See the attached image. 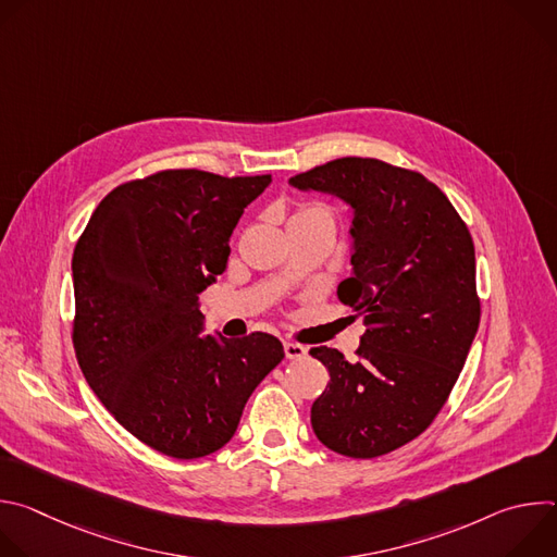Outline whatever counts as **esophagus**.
I'll return each instance as SVG.
<instances>
[{
    "label": "esophagus",
    "instance_id": "obj_1",
    "mask_svg": "<svg viewBox=\"0 0 557 557\" xmlns=\"http://www.w3.org/2000/svg\"><path fill=\"white\" fill-rule=\"evenodd\" d=\"M284 352H286L288 359H304L308 355V348L301 346V344H295V342H286Z\"/></svg>",
    "mask_w": 557,
    "mask_h": 557
}]
</instances>
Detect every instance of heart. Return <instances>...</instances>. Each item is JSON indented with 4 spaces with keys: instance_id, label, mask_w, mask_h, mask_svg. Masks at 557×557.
<instances>
[{
    "instance_id": "heart-1",
    "label": "heart",
    "mask_w": 557,
    "mask_h": 557,
    "mask_svg": "<svg viewBox=\"0 0 557 557\" xmlns=\"http://www.w3.org/2000/svg\"><path fill=\"white\" fill-rule=\"evenodd\" d=\"M314 215H329V218H333V213H331V209H329V207H324V205H317V202H304V205H299V207H297V211H295V215H293L290 220H299V218H314Z\"/></svg>"
}]
</instances>
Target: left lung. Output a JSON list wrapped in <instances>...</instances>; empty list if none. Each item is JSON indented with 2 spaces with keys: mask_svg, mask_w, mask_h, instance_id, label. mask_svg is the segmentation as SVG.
<instances>
[{
  "mask_svg": "<svg viewBox=\"0 0 557 557\" xmlns=\"http://www.w3.org/2000/svg\"><path fill=\"white\" fill-rule=\"evenodd\" d=\"M288 183L350 205L352 275L337 295L368 326L355 361L310 348L331 372L312 432L337 454L383 456L430 428L479 331L471 235L434 183L376 158H337Z\"/></svg>",
  "mask_w": 557,
  "mask_h": 557,
  "instance_id": "obj_1",
  "label": "left lung"
}]
</instances>
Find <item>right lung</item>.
Here are the masks:
<instances>
[{
	"label": "right lung",
	"mask_w": 557,
	"mask_h": 557,
	"mask_svg": "<svg viewBox=\"0 0 557 557\" xmlns=\"http://www.w3.org/2000/svg\"><path fill=\"white\" fill-rule=\"evenodd\" d=\"M271 176L165 170L112 189L72 256V344L88 385L140 443L200 458L231 441L258 383L284 359L267 333H205L198 295Z\"/></svg>",
	"instance_id": "obj_1"
}]
</instances>
